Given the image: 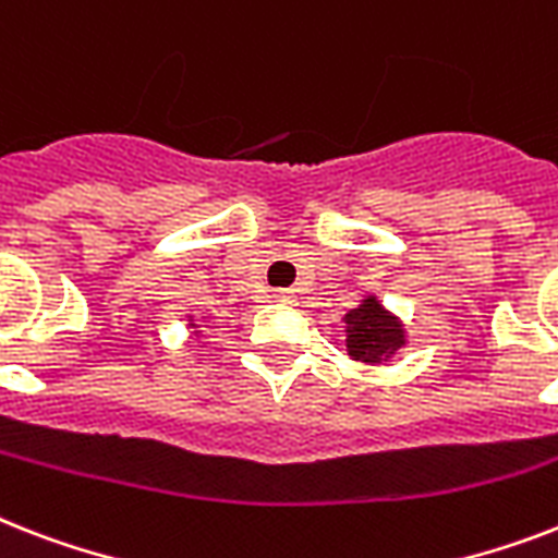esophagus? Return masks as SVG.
<instances>
[{"instance_id": "esophagus-1", "label": "esophagus", "mask_w": 558, "mask_h": 558, "mask_svg": "<svg viewBox=\"0 0 558 558\" xmlns=\"http://www.w3.org/2000/svg\"><path fill=\"white\" fill-rule=\"evenodd\" d=\"M278 301L294 303V289H280V292H278Z\"/></svg>"}]
</instances>
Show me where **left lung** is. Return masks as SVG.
Instances as JSON below:
<instances>
[{
    "mask_svg": "<svg viewBox=\"0 0 558 558\" xmlns=\"http://www.w3.org/2000/svg\"><path fill=\"white\" fill-rule=\"evenodd\" d=\"M347 352L364 364H381L404 347V326L384 310L378 298H366L347 312Z\"/></svg>",
    "mask_w": 558,
    "mask_h": 558,
    "instance_id": "left-lung-1",
    "label": "left lung"
}]
</instances>
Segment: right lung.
<instances>
[{
    "mask_svg": "<svg viewBox=\"0 0 558 558\" xmlns=\"http://www.w3.org/2000/svg\"><path fill=\"white\" fill-rule=\"evenodd\" d=\"M192 326H194V324H192Z\"/></svg>",
    "mask_w": 558,
    "mask_h": 558,
    "instance_id": "1",
    "label": "right lung"
}]
</instances>
